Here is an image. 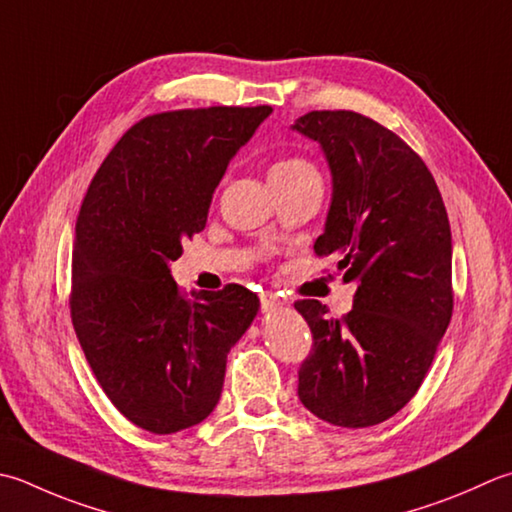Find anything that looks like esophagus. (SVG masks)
<instances>
[{
    "label": "esophagus",
    "mask_w": 512,
    "mask_h": 512,
    "mask_svg": "<svg viewBox=\"0 0 512 512\" xmlns=\"http://www.w3.org/2000/svg\"><path fill=\"white\" fill-rule=\"evenodd\" d=\"M284 308V299L275 293H262V310L264 313H275V310Z\"/></svg>",
    "instance_id": "obj_1"
}]
</instances>
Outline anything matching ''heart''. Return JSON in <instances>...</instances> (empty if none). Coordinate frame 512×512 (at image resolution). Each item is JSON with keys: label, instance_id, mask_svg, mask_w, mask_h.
Segmentation results:
<instances>
[{"label": "heart", "instance_id": "heart-1", "mask_svg": "<svg viewBox=\"0 0 512 512\" xmlns=\"http://www.w3.org/2000/svg\"><path fill=\"white\" fill-rule=\"evenodd\" d=\"M302 175H317L315 166L302 157H286L270 168V177H302Z\"/></svg>", "mask_w": 512, "mask_h": 512}]
</instances>
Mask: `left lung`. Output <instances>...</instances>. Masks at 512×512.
<instances>
[{"label":"left lung","mask_w":512,"mask_h":512,"mask_svg":"<svg viewBox=\"0 0 512 512\" xmlns=\"http://www.w3.org/2000/svg\"><path fill=\"white\" fill-rule=\"evenodd\" d=\"M293 130L322 146L333 175L315 253L357 286L342 319L317 299L295 304L313 333L297 395L333 426L382 424L415 397L453 315L444 199L422 157L370 117L313 110Z\"/></svg>","instance_id":"obj_1"}]
</instances>
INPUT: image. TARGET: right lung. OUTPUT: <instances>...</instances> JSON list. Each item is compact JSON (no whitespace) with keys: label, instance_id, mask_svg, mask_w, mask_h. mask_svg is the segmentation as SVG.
<instances>
[{"label":"right lung","instance_id":"add662e5","mask_svg":"<svg viewBox=\"0 0 512 512\" xmlns=\"http://www.w3.org/2000/svg\"><path fill=\"white\" fill-rule=\"evenodd\" d=\"M270 113L210 106L144 117L79 208L70 317L106 397L148 433H179L213 413L230 348L259 310L239 284L186 299L170 262L204 230L230 159Z\"/></svg>","mask_w":512,"mask_h":512}]
</instances>
